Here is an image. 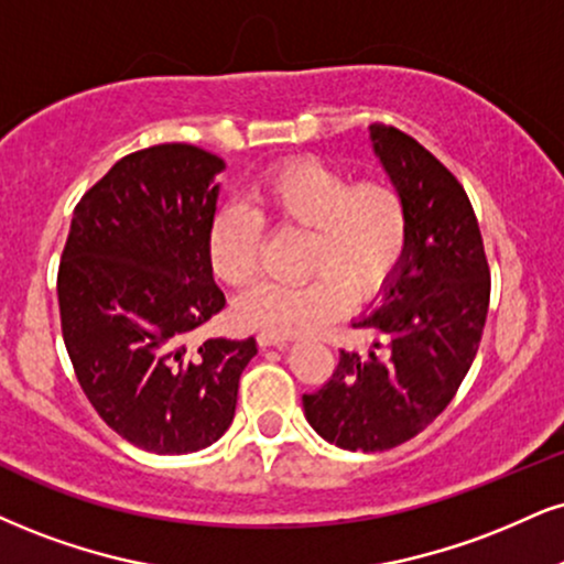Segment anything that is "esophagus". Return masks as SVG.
<instances>
[{"instance_id":"obj_1","label":"esophagus","mask_w":564,"mask_h":564,"mask_svg":"<svg viewBox=\"0 0 564 564\" xmlns=\"http://www.w3.org/2000/svg\"><path fill=\"white\" fill-rule=\"evenodd\" d=\"M289 341H291L289 336H275V334H260V336H257V344H260L262 349H268V347H286Z\"/></svg>"}]
</instances>
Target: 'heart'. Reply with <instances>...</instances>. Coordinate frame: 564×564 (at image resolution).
<instances>
[{"label":"heart","instance_id":"obj_1","mask_svg":"<svg viewBox=\"0 0 564 564\" xmlns=\"http://www.w3.org/2000/svg\"><path fill=\"white\" fill-rule=\"evenodd\" d=\"M252 213L217 209L207 228V260L228 286H247L260 270V220L281 230H307L296 286L260 283L236 302V321L275 336L315 334L389 286L406 249V205L391 181L349 175L328 162L296 158L270 167L249 194Z\"/></svg>","mask_w":564,"mask_h":564}]
</instances>
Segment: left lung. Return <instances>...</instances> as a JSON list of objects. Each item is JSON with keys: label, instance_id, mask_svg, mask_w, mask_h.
I'll return each instance as SVG.
<instances>
[{"label": "left lung", "instance_id": "1", "mask_svg": "<svg viewBox=\"0 0 564 564\" xmlns=\"http://www.w3.org/2000/svg\"><path fill=\"white\" fill-rule=\"evenodd\" d=\"M370 144L406 205L397 275L355 328L368 355H338L334 376L304 393V417L338 449L386 452L415 438L465 381L484 336L491 273L459 181L397 128L370 126Z\"/></svg>", "mask_w": 564, "mask_h": 564}]
</instances>
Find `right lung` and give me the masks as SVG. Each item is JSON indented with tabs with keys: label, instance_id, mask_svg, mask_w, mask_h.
<instances>
[{
	"label": "right lung",
	"instance_id": "obj_1",
	"mask_svg": "<svg viewBox=\"0 0 564 564\" xmlns=\"http://www.w3.org/2000/svg\"><path fill=\"white\" fill-rule=\"evenodd\" d=\"M226 162L192 144L128 154L78 202L57 275L63 338L99 417L144 452L188 454L234 423L252 336L194 328L226 307L207 260Z\"/></svg>",
	"mask_w": 564,
	"mask_h": 564
}]
</instances>
